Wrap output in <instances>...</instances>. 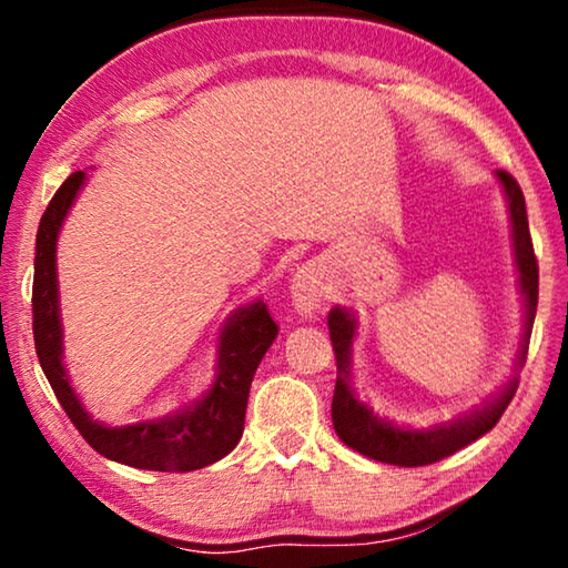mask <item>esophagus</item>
Instances as JSON below:
<instances>
[{
  "instance_id": "obj_1",
  "label": "esophagus",
  "mask_w": 568,
  "mask_h": 568,
  "mask_svg": "<svg viewBox=\"0 0 568 568\" xmlns=\"http://www.w3.org/2000/svg\"><path fill=\"white\" fill-rule=\"evenodd\" d=\"M293 305L301 315H313L325 301V277L321 265L305 263L295 271L291 283Z\"/></svg>"
}]
</instances>
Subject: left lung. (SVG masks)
<instances>
[{"label": "left lung", "mask_w": 568, "mask_h": 568, "mask_svg": "<svg viewBox=\"0 0 568 568\" xmlns=\"http://www.w3.org/2000/svg\"><path fill=\"white\" fill-rule=\"evenodd\" d=\"M496 178L501 182L506 203H508L518 287H521L524 305H526L524 341L516 358V365L521 368L528 351V335H531L534 318H536L538 263L534 255L531 233H528L524 192L508 172L496 170ZM355 328H358V321H355V315L348 311V307L335 305L328 313L331 343L335 351V365H338V381H335L331 413H333V428L343 444L373 460L393 464V466H406V468L436 464V460L456 454V450L474 444L476 438L488 434V430L498 423V418L504 416V410L514 398L516 386H518L516 376L506 383L494 400H486L484 408L470 410L468 416H460L450 423H440V426L426 428V430L400 428L396 423L378 418L376 413L355 396V390L351 386V348H353Z\"/></svg>", "instance_id": "left-lung-1"}]
</instances>
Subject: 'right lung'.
I'll return each instance as SVG.
<instances>
[{"instance_id": "1", "label": "right lung", "mask_w": 568, "mask_h": 568, "mask_svg": "<svg viewBox=\"0 0 568 568\" xmlns=\"http://www.w3.org/2000/svg\"><path fill=\"white\" fill-rule=\"evenodd\" d=\"M84 178L88 175L80 170L62 182L37 230L32 331L44 376L74 428L100 456L124 466L172 470V474L215 464L243 436L250 383L275 341L277 325L263 301L237 307L220 331L217 373L203 398L165 418L132 423V426H104L100 420H92L72 390L62 365L60 287H57V237L77 192L84 185Z\"/></svg>"}]
</instances>
